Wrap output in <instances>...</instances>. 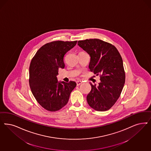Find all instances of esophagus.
<instances>
[{
	"label": "esophagus",
	"mask_w": 151,
	"mask_h": 151,
	"mask_svg": "<svg viewBox=\"0 0 151 151\" xmlns=\"http://www.w3.org/2000/svg\"><path fill=\"white\" fill-rule=\"evenodd\" d=\"M81 83H82V81H76V85H77V86L80 85L81 84Z\"/></svg>",
	"instance_id": "1"
}]
</instances>
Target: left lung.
<instances>
[{"mask_svg": "<svg viewBox=\"0 0 151 151\" xmlns=\"http://www.w3.org/2000/svg\"><path fill=\"white\" fill-rule=\"evenodd\" d=\"M78 43L90 56V70L100 75L98 86L90 83L88 103L95 110H108L119 98L124 87L125 76L122 58L116 47L99 39L78 41Z\"/></svg>", "mask_w": 151, "mask_h": 151, "instance_id": "8db88e82", "label": "left lung"}]
</instances>
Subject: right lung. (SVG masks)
<instances>
[{
	"label": "right lung",
	"mask_w": 151,
	"mask_h": 151,
	"mask_svg": "<svg viewBox=\"0 0 151 151\" xmlns=\"http://www.w3.org/2000/svg\"><path fill=\"white\" fill-rule=\"evenodd\" d=\"M77 41L52 42L42 46L32 60L29 83L37 102L45 109L56 111L68 103L76 86L75 81H58L59 68H65V55L75 46Z\"/></svg>",
	"instance_id": "obj_1"
}]
</instances>
